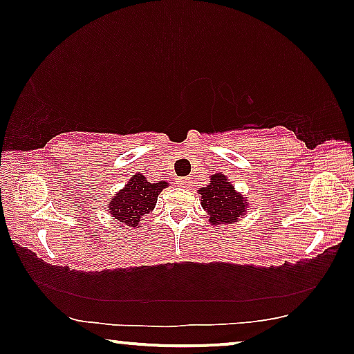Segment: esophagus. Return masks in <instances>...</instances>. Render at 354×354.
Segmentation results:
<instances>
[{"label": "esophagus", "mask_w": 354, "mask_h": 354, "mask_svg": "<svg viewBox=\"0 0 354 354\" xmlns=\"http://www.w3.org/2000/svg\"><path fill=\"white\" fill-rule=\"evenodd\" d=\"M176 184L179 185V187H190L192 185V179L190 178H179Z\"/></svg>", "instance_id": "esophagus-1"}]
</instances>
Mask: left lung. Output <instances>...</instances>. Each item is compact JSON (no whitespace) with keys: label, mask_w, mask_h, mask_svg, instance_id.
I'll return each mask as SVG.
<instances>
[{"label":"left lung","mask_w":354,"mask_h":354,"mask_svg":"<svg viewBox=\"0 0 354 354\" xmlns=\"http://www.w3.org/2000/svg\"><path fill=\"white\" fill-rule=\"evenodd\" d=\"M201 205L211 215L212 225L217 223H234L245 212V205L242 195H239L231 183L221 173L211 176V183L207 187L200 190Z\"/></svg>","instance_id":"obj_1"}]
</instances>
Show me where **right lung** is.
<instances>
[{
  "instance_id": "1",
  "label": "right lung",
  "mask_w": 354,
  "mask_h": 354,
  "mask_svg": "<svg viewBox=\"0 0 354 354\" xmlns=\"http://www.w3.org/2000/svg\"><path fill=\"white\" fill-rule=\"evenodd\" d=\"M165 187V181L151 184L143 175H133L124 189L111 200L109 212L118 223L137 226L143 215L153 211L159 194Z\"/></svg>"
}]
</instances>
